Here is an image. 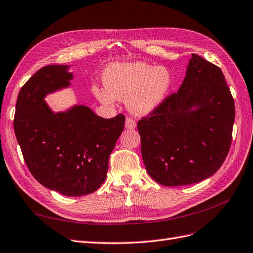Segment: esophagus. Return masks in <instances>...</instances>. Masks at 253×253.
Instances as JSON below:
<instances>
[{
  "label": "esophagus",
  "mask_w": 253,
  "mask_h": 253,
  "mask_svg": "<svg viewBox=\"0 0 253 253\" xmlns=\"http://www.w3.org/2000/svg\"><path fill=\"white\" fill-rule=\"evenodd\" d=\"M135 127H136L135 122L132 119H130V118H127L126 122H125V128L126 129H130V130H133Z\"/></svg>",
  "instance_id": "1"
}]
</instances>
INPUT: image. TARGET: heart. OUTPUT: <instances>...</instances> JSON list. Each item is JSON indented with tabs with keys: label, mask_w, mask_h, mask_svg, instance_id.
Returning <instances> with one entry per match:
<instances>
[{
	"label": "heart",
	"mask_w": 253,
	"mask_h": 253,
	"mask_svg": "<svg viewBox=\"0 0 253 253\" xmlns=\"http://www.w3.org/2000/svg\"><path fill=\"white\" fill-rule=\"evenodd\" d=\"M105 88L94 86L93 93L100 102L113 105L126 100L128 110L138 117L156 111L168 98L172 76L165 67L144 62H122L108 66L103 73Z\"/></svg>",
	"instance_id": "b5f03b06"
}]
</instances>
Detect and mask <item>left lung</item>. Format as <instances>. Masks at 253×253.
<instances>
[{
	"instance_id": "obj_1",
	"label": "left lung",
	"mask_w": 253,
	"mask_h": 253,
	"mask_svg": "<svg viewBox=\"0 0 253 253\" xmlns=\"http://www.w3.org/2000/svg\"><path fill=\"white\" fill-rule=\"evenodd\" d=\"M235 106L221 70L192 54L185 78L150 117L138 123L146 170L165 186L197 183L229 153Z\"/></svg>"
}]
</instances>
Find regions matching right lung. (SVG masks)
<instances>
[{
    "instance_id": "right-lung-1",
    "label": "right lung",
    "mask_w": 253,
    "mask_h": 253,
    "mask_svg": "<svg viewBox=\"0 0 253 253\" xmlns=\"http://www.w3.org/2000/svg\"><path fill=\"white\" fill-rule=\"evenodd\" d=\"M69 69L67 64H50L28 79L19 92L13 128L35 179L75 197L93 193L105 181L125 117L100 118L84 105L58 112L50 109L44 98L69 88L74 78Z\"/></svg>"
}]
</instances>
